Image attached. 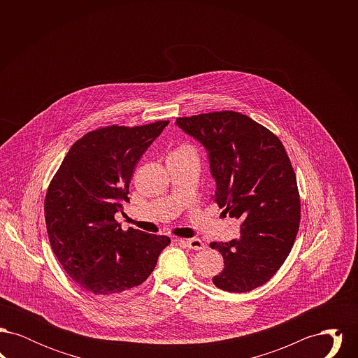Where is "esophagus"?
I'll return each mask as SVG.
<instances>
[{"instance_id": "34e87169", "label": "esophagus", "mask_w": 358, "mask_h": 358, "mask_svg": "<svg viewBox=\"0 0 358 358\" xmlns=\"http://www.w3.org/2000/svg\"><path fill=\"white\" fill-rule=\"evenodd\" d=\"M180 243H182L185 247L190 248V250H196V251H200V250H204L205 243L199 238H187V240H180Z\"/></svg>"}]
</instances>
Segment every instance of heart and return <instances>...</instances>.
Here are the masks:
<instances>
[{
	"mask_svg": "<svg viewBox=\"0 0 358 358\" xmlns=\"http://www.w3.org/2000/svg\"><path fill=\"white\" fill-rule=\"evenodd\" d=\"M181 152H194V150H193V148L189 146V145H180V146H177V148L174 149L173 153H181Z\"/></svg>",
	"mask_w": 358,
	"mask_h": 358,
	"instance_id": "b5f03b06",
	"label": "heart"
}]
</instances>
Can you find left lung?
<instances>
[{
  "instance_id": "8db88e82",
  "label": "left lung",
  "mask_w": 358,
  "mask_h": 358,
  "mask_svg": "<svg viewBox=\"0 0 358 358\" xmlns=\"http://www.w3.org/2000/svg\"><path fill=\"white\" fill-rule=\"evenodd\" d=\"M176 124L208 152L212 200L241 220L238 240L209 244L224 259L215 286L228 292L263 286L287 259L301 222L296 176L283 143L236 111L182 117Z\"/></svg>"
}]
</instances>
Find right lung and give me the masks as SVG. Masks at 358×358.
<instances>
[{"instance_id": "obj_1", "label": "right lung", "mask_w": 358, "mask_h": 358, "mask_svg": "<svg viewBox=\"0 0 358 358\" xmlns=\"http://www.w3.org/2000/svg\"><path fill=\"white\" fill-rule=\"evenodd\" d=\"M169 120L143 126H106L76 141L52 178L44 212L53 254L78 286L117 298L142 285L168 236L145 234L115 220L129 201L136 162Z\"/></svg>"}]
</instances>
